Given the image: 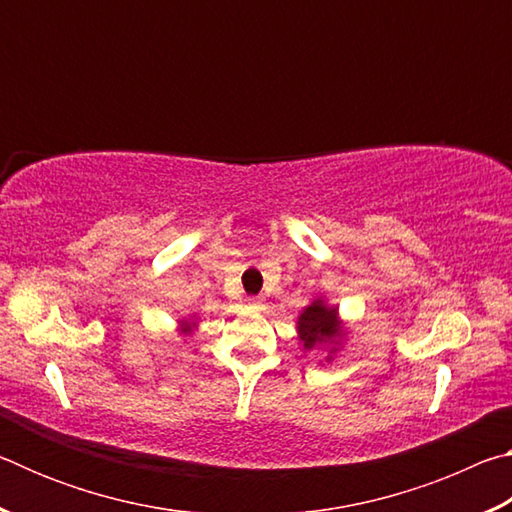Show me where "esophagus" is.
<instances>
[{"mask_svg": "<svg viewBox=\"0 0 512 512\" xmlns=\"http://www.w3.org/2000/svg\"><path fill=\"white\" fill-rule=\"evenodd\" d=\"M246 307L248 309H255V311H262L264 309V300L262 298H248L246 300Z\"/></svg>", "mask_w": 512, "mask_h": 512, "instance_id": "obj_1", "label": "esophagus"}]
</instances>
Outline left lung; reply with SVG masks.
<instances>
[{
  "label": "left lung",
  "mask_w": 512,
  "mask_h": 512,
  "mask_svg": "<svg viewBox=\"0 0 512 512\" xmlns=\"http://www.w3.org/2000/svg\"><path fill=\"white\" fill-rule=\"evenodd\" d=\"M298 341L305 352H325V363H332L348 341V327L341 320L339 305H329L325 296H316L300 311L296 320Z\"/></svg>",
  "instance_id": "1"
}]
</instances>
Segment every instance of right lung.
Listing matches in <instances>:
<instances>
[{
    "label": "right lung",
    "mask_w": 512,
    "mask_h": 512,
    "mask_svg": "<svg viewBox=\"0 0 512 512\" xmlns=\"http://www.w3.org/2000/svg\"><path fill=\"white\" fill-rule=\"evenodd\" d=\"M198 327V316L196 314H187L183 318H178V334L183 336V339H189L196 332Z\"/></svg>",
    "instance_id": "obj_1"
}]
</instances>
